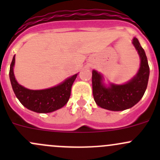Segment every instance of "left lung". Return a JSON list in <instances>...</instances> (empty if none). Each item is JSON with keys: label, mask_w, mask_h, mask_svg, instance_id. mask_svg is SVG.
<instances>
[{"label": "left lung", "mask_w": 160, "mask_h": 160, "mask_svg": "<svg viewBox=\"0 0 160 160\" xmlns=\"http://www.w3.org/2000/svg\"><path fill=\"white\" fill-rule=\"evenodd\" d=\"M141 59L138 73L125 84H111L105 88L102 76L96 70L92 71V88L95 102L99 107L110 111H124L133 107L141 100L147 88L149 67L144 49L136 38L132 42Z\"/></svg>", "instance_id": "obj_1"}]
</instances>
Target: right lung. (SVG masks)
<instances>
[{"mask_svg":"<svg viewBox=\"0 0 160 160\" xmlns=\"http://www.w3.org/2000/svg\"><path fill=\"white\" fill-rule=\"evenodd\" d=\"M14 61L15 57L14 56L11 63L9 77L15 96L22 105L37 113H49L61 108L67 104L70 97L71 88L77 74L54 88L39 90H29L16 81L13 71Z\"/></svg>","mask_w":160,"mask_h":160,"instance_id":"right-lung-1","label":"right lung"}]
</instances>
